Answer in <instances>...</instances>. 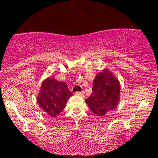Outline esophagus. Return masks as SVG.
<instances>
[{"mask_svg":"<svg viewBox=\"0 0 158 158\" xmlns=\"http://www.w3.org/2000/svg\"><path fill=\"white\" fill-rule=\"evenodd\" d=\"M76 94H77V95H79V96H84V95H85V93H84V91H81V92H77Z\"/></svg>","mask_w":158,"mask_h":158,"instance_id":"obj_1","label":"esophagus"}]
</instances>
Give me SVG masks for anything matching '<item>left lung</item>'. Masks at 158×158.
I'll return each instance as SVG.
<instances>
[{"mask_svg": "<svg viewBox=\"0 0 158 158\" xmlns=\"http://www.w3.org/2000/svg\"><path fill=\"white\" fill-rule=\"evenodd\" d=\"M120 85L107 69L99 73L93 81V93L85 100L93 112L99 116L115 109L119 100Z\"/></svg>", "mask_w": 158, "mask_h": 158, "instance_id": "obj_1", "label": "left lung"}]
</instances>
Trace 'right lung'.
<instances>
[{"mask_svg":"<svg viewBox=\"0 0 158 158\" xmlns=\"http://www.w3.org/2000/svg\"><path fill=\"white\" fill-rule=\"evenodd\" d=\"M72 95L65 82L49 77L42 84L37 101L42 109L54 118L63 111L67 100Z\"/></svg>","mask_w":158,"mask_h":158,"instance_id":"obj_1","label":"right lung"}]
</instances>
